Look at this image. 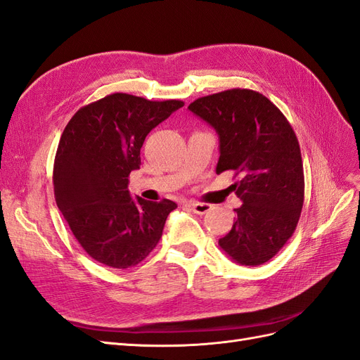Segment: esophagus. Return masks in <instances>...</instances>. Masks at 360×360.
I'll return each mask as SVG.
<instances>
[{"mask_svg":"<svg viewBox=\"0 0 360 360\" xmlns=\"http://www.w3.org/2000/svg\"><path fill=\"white\" fill-rule=\"evenodd\" d=\"M188 207H190L194 212L200 214V215L207 214V212L211 210V205H208V203H199V202H190Z\"/></svg>","mask_w":360,"mask_h":360,"instance_id":"1","label":"esophagus"}]
</instances>
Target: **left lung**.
Returning <instances> with one entry per match:
<instances>
[{
    "instance_id": "8db88e82",
    "label": "left lung",
    "mask_w": 360,
    "mask_h": 360,
    "mask_svg": "<svg viewBox=\"0 0 360 360\" xmlns=\"http://www.w3.org/2000/svg\"><path fill=\"white\" fill-rule=\"evenodd\" d=\"M188 110L219 132L215 172L238 178L229 188L243 205L220 248L241 265L270 261L292 237L304 200L302 152L291 123L250 89L202 96Z\"/></svg>"
}]
</instances>
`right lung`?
Returning a JSON list of instances; mask_svg holds the SVG:
<instances>
[{
  "mask_svg": "<svg viewBox=\"0 0 360 360\" xmlns=\"http://www.w3.org/2000/svg\"><path fill=\"white\" fill-rule=\"evenodd\" d=\"M181 107L179 99L111 94L81 107L68 122L54 160V196L91 259L129 269L155 249L178 205L132 200L129 173L140 169L146 136Z\"/></svg>",
  "mask_w": 360,
  "mask_h": 360,
  "instance_id": "right-lung-1",
  "label": "right lung"
}]
</instances>
